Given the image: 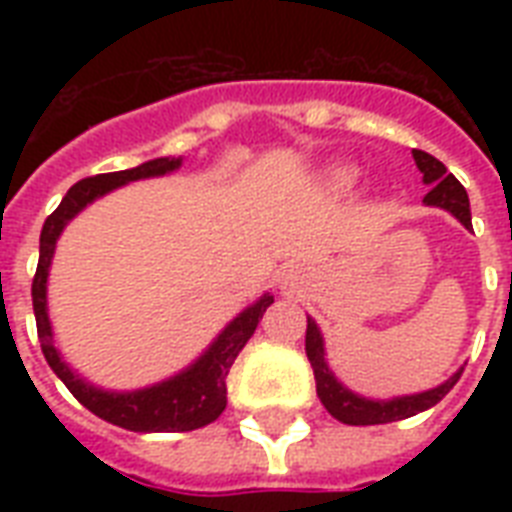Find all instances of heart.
<instances>
[{
  "instance_id": "b5f03b06",
  "label": "heart",
  "mask_w": 512,
  "mask_h": 512,
  "mask_svg": "<svg viewBox=\"0 0 512 512\" xmlns=\"http://www.w3.org/2000/svg\"><path fill=\"white\" fill-rule=\"evenodd\" d=\"M358 180L356 167H348V164H340V167H332L327 172V183L335 188V191H348L353 188V183Z\"/></svg>"
}]
</instances>
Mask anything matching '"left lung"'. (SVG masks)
<instances>
[{
    "instance_id": "1",
    "label": "left lung",
    "mask_w": 512,
    "mask_h": 512,
    "mask_svg": "<svg viewBox=\"0 0 512 512\" xmlns=\"http://www.w3.org/2000/svg\"><path fill=\"white\" fill-rule=\"evenodd\" d=\"M414 162H417V170L422 172V183L430 185L428 196H425V204L428 207H441L446 212H452L457 220H460L465 228H470V201L468 191L462 188V183L452 172H446V167L438 162L436 156L425 154V151H412ZM305 353H308V361L313 366V377H316V393H319L321 404L327 406V412L335 417V420L345 422V425H385V422L406 420V417H414V414L425 412L430 406H436L441 398L449 393V390L457 385L460 380V372H454L446 382H441L438 388L425 390V393H414V396H398L388 398V401H374V398H364L348 390L342 382H337V377L332 374V369L327 366V358H324V337H321L316 321L308 319V329H305Z\"/></svg>"
}]
</instances>
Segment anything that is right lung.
Returning <instances> with one entry per match:
<instances>
[{
	"instance_id": "1",
	"label": "right lung",
	"mask_w": 512,
	"mask_h": 512,
	"mask_svg": "<svg viewBox=\"0 0 512 512\" xmlns=\"http://www.w3.org/2000/svg\"><path fill=\"white\" fill-rule=\"evenodd\" d=\"M180 164L183 159L162 156V159H151L132 170L84 177L68 188L60 207L44 220L42 236H39V265H36L34 284H31V297H34L36 332H39L44 358L52 372L63 380V385L74 393L79 404L87 406L92 414H98L100 420L119 425L124 430H135V433H185V430L204 428L209 422H215L228 404L225 380H228L233 361L247 345L249 337L255 335L265 308L273 303V295L260 297L247 311H241L188 369L170 380L156 382L151 388L130 390V393L100 390L82 380L76 372H71V366L60 358V350L52 342L50 316H47V276H50L55 244H58V236L63 233L66 223L103 193L132 183V180H143V177L170 175Z\"/></svg>"
}]
</instances>
